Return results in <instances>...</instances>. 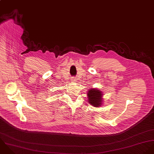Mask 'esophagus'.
<instances>
[{"label": "esophagus", "mask_w": 154, "mask_h": 154, "mask_svg": "<svg viewBox=\"0 0 154 154\" xmlns=\"http://www.w3.org/2000/svg\"><path fill=\"white\" fill-rule=\"evenodd\" d=\"M71 81H72V82H75V81H76V79H72L71 80Z\"/></svg>", "instance_id": "esophagus-1"}]
</instances>
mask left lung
Returning <instances> with one entry per match:
<instances>
[{
  "mask_svg": "<svg viewBox=\"0 0 154 154\" xmlns=\"http://www.w3.org/2000/svg\"><path fill=\"white\" fill-rule=\"evenodd\" d=\"M87 97L88 102L90 105L94 107H100L102 105L103 102V94L99 89L92 88L89 89L88 91Z\"/></svg>",
  "mask_w": 154,
  "mask_h": 154,
  "instance_id": "1",
  "label": "left lung"
}]
</instances>
